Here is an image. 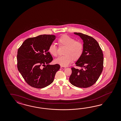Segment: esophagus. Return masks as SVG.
Segmentation results:
<instances>
[{
	"label": "esophagus",
	"instance_id": "obj_1",
	"mask_svg": "<svg viewBox=\"0 0 121 121\" xmlns=\"http://www.w3.org/2000/svg\"><path fill=\"white\" fill-rule=\"evenodd\" d=\"M61 68L62 69V70H64V69H65L66 68V67H64V66H61Z\"/></svg>",
	"mask_w": 121,
	"mask_h": 121
}]
</instances>
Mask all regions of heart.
I'll use <instances>...</instances> for the list:
<instances>
[{
    "label": "heart",
    "mask_w": 121,
    "mask_h": 121,
    "mask_svg": "<svg viewBox=\"0 0 121 121\" xmlns=\"http://www.w3.org/2000/svg\"><path fill=\"white\" fill-rule=\"evenodd\" d=\"M58 43L59 47L65 48L63 53L64 55L55 60L56 63L61 66H68L72 61H76L78 60L83 54V44L68 35H63L60 37L58 40ZM58 49L55 44H51L49 47L48 51L52 56L57 57Z\"/></svg>",
    "instance_id": "heart-1"
}]
</instances>
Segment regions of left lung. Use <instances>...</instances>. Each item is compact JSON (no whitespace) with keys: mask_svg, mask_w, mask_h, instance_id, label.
Segmentation results:
<instances>
[{"mask_svg":"<svg viewBox=\"0 0 121 121\" xmlns=\"http://www.w3.org/2000/svg\"><path fill=\"white\" fill-rule=\"evenodd\" d=\"M83 41L84 51L82 56L75 63L81 69L72 67L69 81L73 86L87 88L94 84L103 71V54L99 43L94 38L81 33L74 32Z\"/></svg>","mask_w":121,"mask_h":121,"instance_id":"left-lung-1","label":"left lung"}]
</instances>
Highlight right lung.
I'll use <instances>...</instances> for the list:
<instances>
[{"label":"right lung","mask_w":121,"mask_h":121,"mask_svg":"<svg viewBox=\"0 0 121 121\" xmlns=\"http://www.w3.org/2000/svg\"><path fill=\"white\" fill-rule=\"evenodd\" d=\"M55 38L51 35L30 38L18 48V69L26 82L33 87L40 89L51 84L60 69L59 64H49L53 58L48 48Z\"/></svg>","instance_id":"add662e5"}]
</instances>
